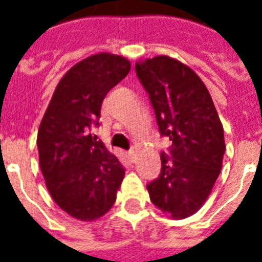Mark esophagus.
<instances>
[{
    "label": "esophagus",
    "mask_w": 262,
    "mask_h": 262,
    "mask_svg": "<svg viewBox=\"0 0 262 262\" xmlns=\"http://www.w3.org/2000/svg\"><path fill=\"white\" fill-rule=\"evenodd\" d=\"M127 156H129V159H130L132 163L136 161V151H135V150H129V151H127Z\"/></svg>",
    "instance_id": "obj_1"
}]
</instances>
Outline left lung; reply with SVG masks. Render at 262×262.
I'll return each instance as SVG.
<instances>
[{"mask_svg": "<svg viewBox=\"0 0 262 262\" xmlns=\"http://www.w3.org/2000/svg\"><path fill=\"white\" fill-rule=\"evenodd\" d=\"M136 74L153 105L160 133L172 144L161 153V172L147 185L151 202L172 219L202 208L222 170L223 126L203 81L168 56L136 63Z\"/></svg>", "mask_w": 262, "mask_h": 262, "instance_id": "obj_1", "label": "left lung"}]
</instances>
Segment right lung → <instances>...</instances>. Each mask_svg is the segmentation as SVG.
I'll return each mask as SVG.
<instances>
[{
    "instance_id": "add662e5",
    "label": "right lung",
    "mask_w": 262,
    "mask_h": 262,
    "mask_svg": "<svg viewBox=\"0 0 262 262\" xmlns=\"http://www.w3.org/2000/svg\"><path fill=\"white\" fill-rule=\"evenodd\" d=\"M130 71V61L92 54L63 75L39 132V164L49 193L71 217L97 220L114 206L125 177L116 156L90 133L103 98Z\"/></svg>"
}]
</instances>
